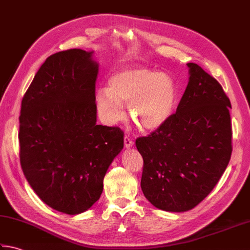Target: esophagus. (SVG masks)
<instances>
[{
    "label": "esophagus",
    "mask_w": 250,
    "mask_h": 250,
    "mask_svg": "<svg viewBox=\"0 0 250 250\" xmlns=\"http://www.w3.org/2000/svg\"><path fill=\"white\" fill-rule=\"evenodd\" d=\"M124 145H125V148L126 149H129V148H131L133 147V145H134V143H133V140H131L129 137H126L124 138Z\"/></svg>",
    "instance_id": "esophagus-1"
}]
</instances>
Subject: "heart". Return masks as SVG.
<instances>
[{"label": "heart", "instance_id": "1", "mask_svg": "<svg viewBox=\"0 0 250 250\" xmlns=\"http://www.w3.org/2000/svg\"><path fill=\"white\" fill-rule=\"evenodd\" d=\"M178 90L174 79L166 73L144 66H127L113 73L109 87L97 88L95 104L98 115L105 124L123 119L124 102L128 114L141 130L160 128L175 110Z\"/></svg>", "mask_w": 250, "mask_h": 250}]
</instances>
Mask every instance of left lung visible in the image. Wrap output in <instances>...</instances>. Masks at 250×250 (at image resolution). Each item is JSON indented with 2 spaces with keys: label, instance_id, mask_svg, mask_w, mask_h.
Returning <instances> with one entry per match:
<instances>
[{
  "label": "left lung",
  "instance_id": "1",
  "mask_svg": "<svg viewBox=\"0 0 250 250\" xmlns=\"http://www.w3.org/2000/svg\"><path fill=\"white\" fill-rule=\"evenodd\" d=\"M188 84L176 113L136 140L144 159L141 190L155 208L188 211L218 184L232 153L229 99L199 65L187 63Z\"/></svg>",
  "mask_w": 250,
  "mask_h": 250
}]
</instances>
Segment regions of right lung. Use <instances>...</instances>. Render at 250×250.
I'll return each instance as SVG.
<instances>
[{
	"label": "right lung",
	"instance_id": "right-lung-1",
	"mask_svg": "<svg viewBox=\"0 0 250 250\" xmlns=\"http://www.w3.org/2000/svg\"><path fill=\"white\" fill-rule=\"evenodd\" d=\"M93 51L52 54L35 75L21 101V164L39 198L66 214L96 204L103 178L124 147L119 127L97 125Z\"/></svg>",
	"mask_w": 250,
	"mask_h": 250
}]
</instances>
